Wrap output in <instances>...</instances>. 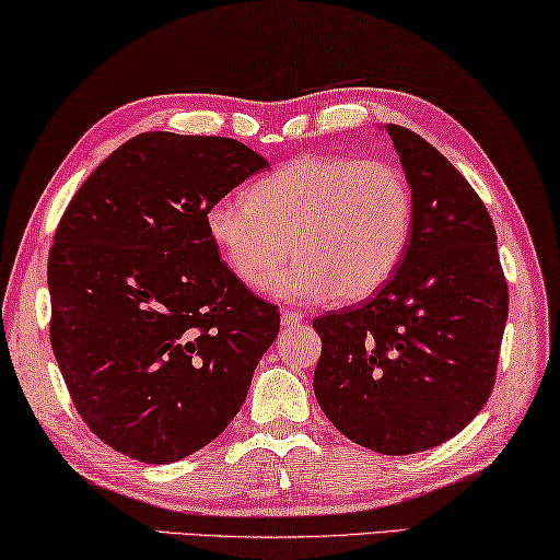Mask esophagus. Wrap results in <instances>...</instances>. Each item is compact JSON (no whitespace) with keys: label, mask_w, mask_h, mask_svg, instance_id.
Listing matches in <instances>:
<instances>
[{"label":"esophagus","mask_w":560,"mask_h":560,"mask_svg":"<svg viewBox=\"0 0 560 560\" xmlns=\"http://www.w3.org/2000/svg\"><path fill=\"white\" fill-rule=\"evenodd\" d=\"M301 322H304V314H301V312H294V308H287V312H281V324L287 328L296 326Z\"/></svg>","instance_id":"34e87169"}]
</instances>
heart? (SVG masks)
<instances>
[{
  "instance_id": "heart-1",
  "label": "heart",
  "mask_w": 560,
  "mask_h": 560,
  "mask_svg": "<svg viewBox=\"0 0 560 560\" xmlns=\"http://www.w3.org/2000/svg\"><path fill=\"white\" fill-rule=\"evenodd\" d=\"M413 191L386 159L304 154L207 211L209 238L234 277L264 289L289 252L279 296L361 301L394 277L413 234Z\"/></svg>"
}]
</instances>
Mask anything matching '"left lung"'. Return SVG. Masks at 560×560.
<instances>
[{
	"label": "left lung",
	"instance_id": "obj_1",
	"mask_svg": "<svg viewBox=\"0 0 560 560\" xmlns=\"http://www.w3.org/2000/svg\"><path fill=\"white\" fill-rule=\"evenodd\" d=\"M386 131L413 191L411 244L374 296L314 318V392L346 439L406 456L456 436L486 406L509 283L474 186L416 131Z\"/></svg>",
	"mask_w": 560,
	"mask_h": 560
}]
</instances>
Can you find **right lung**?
Wrapping results in <instances>:
<instances>
[{"label": "right lung", "instance_id": "right-lung-1", "mask_svg": "<svg viewBox=\"0 0 560 560\" xmlns=\"http://www.w3.org/2000/svg\"><path fill=\"white\" fill-rule=\"evenodd\" d=\"M264 162L242 141L137 135L79 186L49 248V339L89 431L172 464L242 408L279 306L221 261L207 211Z\"/></svg>", "mask_w": 560, "mask_h": 560}]
</instances>
